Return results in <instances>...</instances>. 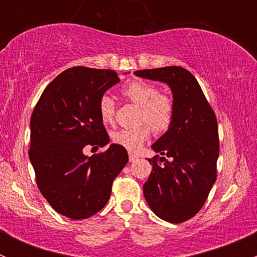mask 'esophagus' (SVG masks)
<instances>
[{
  "instance_id": "1",
  "label": "esophagus",
  "mask_w": 257,
  "mask_h": 257,
  "mask_svg": "<svg viewBox=\"0 0 257 257\" xmlns=\"http://www.w3.org/2000/svg\"><path fill=\"white\" fill-rule=\"evenodd\" d=\"M139 158L137 157V155H134V154H129V162L131 163H134V162H137V160H138Z\"/></svg>"
}]
</instances>
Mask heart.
<instances>
[{"instance_id":"heart-1","label":"heart","mask_w":257,"mask_h":257,"mask_svg":"<svg viewBox=\"0 0 257 257\" xmlns=\"http://www.w3.org/2000/svg\"><path fill=\"white\" fill-rule=\"evenodd\" d=\"M121 94L141 108L139 121H145L153 132L164 133L172 125L175 115L174 103L168 95L160 94L159 88L145 80H134L121 88ZM98 112L104 123H112L115 115V104L109 95H103L98 102ZM150 129L147 125L133 129H118L112 133L113 143L136 152L148 141Z\"/></svg>"}]
</instances>
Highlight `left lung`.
<instances>
[{
  "mask_svg": "<svg viewBox=\"0 0 257 257\" xmlns=\"http://www.w3.org/2000/svg\"><path fill=\"white\" fill-rule=\"evenodd\" d=\"M142 78L167 83L173 93L174 120L153 149V170L143 185L145 200L157 216L179 224L195 216L216 180L219 131L216 115L195 77L183 67L136 71Z\"/></svg>",
  "mask_w": 257,
  "mask_h": 257,
  "instance_id": "left-lung-1",
  "label": "left lung"
}]
</instances>
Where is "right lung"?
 Returning <instances> with one entry per match:
<instances>
[{
  "label": "right lung",
  "mask_w": 257,
  "mask_h": 257,
  "mask_svg": "<svg viewBox=\"0 0 257 257\" xmlns=\"http://www.w3.org/2000/svg\"><path fill=\"white\" fill-rule=\"evenodd\" d=\"M118 82L110 69L72 67L46 87L31 116L28 155L38 189L69 219H87L104 208L113 180L128 163L125 148L116 144L92 157L83 154L87 145L109 143L98 102Z\"/></svg>",
  "instance_id": "1"
}]
</instances>
